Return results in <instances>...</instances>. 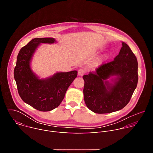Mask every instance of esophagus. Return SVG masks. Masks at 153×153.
Wrapping results in <instances>:
<instances>
[{
    "instance_id": "1",
    "label": "esophagus",
    "mask_w": 153,
    "mask_h": 153,
    "mask_svg": "<svg viewBox=\"0 0 153 153\" xmlns=\"http://www.w3.org/2000/svg\"><path fill=\"white\" fill-rule=\"evenodd\" d=\"M85 73V70H84L83 69H80V70L78 71V75H79V76H82L84 75Z\"/></svg>"
}]
</instances>
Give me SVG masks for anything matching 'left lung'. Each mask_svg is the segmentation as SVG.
I'll return each instance as SVG.
<instances>
[{
	"mask_svg": "<svg viewBox=\"0 0 153 153\" xmlns=\"http://www.w3.org/2000/svg\"><path fill=\"white\" fill-rule=\"evenodd\" d=\"M122 43L114 60L83 76L84 100L86 106L95 113H110L122 110L136 88L137 58L126 43Z\"/></svg>",
	"mask_w": 153,
	"mask_h": 153,
	"instance_id": "1",
	"label": "left lung"
}]
</instances>
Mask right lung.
<instances>
[{
  "label": "right lung",
  "mask_w": 153,
  "mask_h": 153,
  "mask_svg": "<svg viewBox=\"0 0 153 153\" xmlns=\"http://www.w3.org/2000/svg\"><path fill=\"white\" fill-rule=\"evenodd\" d=\"M56 42L52 37L32 39L20 49L14 70L20 97L24 102L40 111H50L57 108L77 76V71L74 70L57 72L48 77L40 79L32 70L31 60L40 43L53 44Z\"/></svg>",
  "instance_id": "obj_1"
}]
</instances>
